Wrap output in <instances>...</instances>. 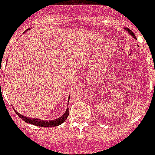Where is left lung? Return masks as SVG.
I'll use <instances>...</instances> for the list:
<instances>
[{"label": "left lung", "instance_id": "left-lung-1", "mask_svg": "<svg viewBox=\"0 0 155 155\" xmlns=\"http://www.w3.org/2000/svg\"><path fill=\"white\" fill-rule=\"evenodd\" d=\"M125 29H127V32H129V33H130V35H131V36H133V37H134V38H136V37H135V36H134V32H132V31H130V29H128V28H125Z\"/></svg>", "mask_w": 155, "mask_h": 155}]
</instances>
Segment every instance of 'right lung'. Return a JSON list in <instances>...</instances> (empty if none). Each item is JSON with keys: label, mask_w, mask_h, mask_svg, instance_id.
I'll list each match as a JSON object with an SVG mask.
<instances>
[{"label": "right lung", "mask_w": 155, "mask_h": 155, "mask_svg": "<svg viewBox=\"0 0 155 155\" xmlns=\"http://www.w3.org/2000/svg\"><path fill=\"white\" fill-rule=\"evenodd\" d=\"M15 112L16 113V114H17L21 119H23L24 121L26 122V123H31L32 125L38 126V127H56V126H59L60 125V124H62V123L66 120L68 116L69 110L68 109H67L65 113L63 114L62 116L60 117V118H58L56 120H51V121H44V120H40V119H38L28 118V117L23 116L22 114H21L20 113L16 111V110H15Z\"/></svg>", "instance_id": "1"}]
</instances>
